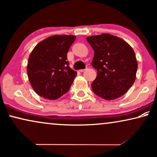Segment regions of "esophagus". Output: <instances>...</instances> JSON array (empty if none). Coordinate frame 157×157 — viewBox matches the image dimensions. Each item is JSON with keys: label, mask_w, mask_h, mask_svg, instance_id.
I'll list each match as a JSON object with an SVG mask.
<instances>
[{"label": "esophagus", "mask_w": 157, "mask_h": 157, "mask_svg": "<svg viewBox=\"0 0 157 157\" xmlns=\"http://www.w3.org/2000/svg\"><path fill=\"white\" fill-rule=\"evenodd\" d=\"M85 69H80V72H85Z\"/></svg>", "instance_id": "34e87169"}]
</instances>
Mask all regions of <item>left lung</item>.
Here are the masks:
<instances>
[{
    "mask_svg": "<svg viewBox=\"0 0 157 157\" xmlns=\"http://www.w3.org/2000/svg\"><path fill=\"white\" fill-rule=\"evenodd\" d=\"M87 41L94 51L92 66L97 70L93 91L108 101L120 98L136 78L138 63L133 49L124 40L106 33L88 37Z\"/></svg>",
    "mask_w": 157,
    "mask_h": 157,
    "instance_id": "1",
    "label": "left lung"
}]
</instances>
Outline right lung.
Here are the masks:
<instances>
[{"instance_id": "right-lung-1", "label": "right lung", "mask_w": 157, "mask_h": 157, "mask_svg": "<svg viewBox=\"0 0 157 157\" xmlns=\"http://www.w3.org/2000/svg\"><path fill=\"white\" fill-rule=\"evenodd\" d=\"M75 35H53L40 42L29 56L27 76L35 93L56 100L67 93L77 76L69 67L67 53Z\"/></svg>"}]
</instances>
